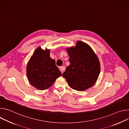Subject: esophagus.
Wrapping results in <instances>:
<instances>
[{
    "label": "esophagus",
    "mask_w": 129,
    "mask_h": 129,
    "mask_svg": "<svg viewBox=\"0 0 129 129\" xmlns=\"http://www.w3.org/2000/svg\"><path fill=\"white\" fill-rule=\"evenodd\" d=\"M59 68L60 70L61 71L62 73V72H63V71L65 69V67L64 66H60V67H59Z\"/></svg>",
    "instance_id": "esophagus-1"
}]
</instances>
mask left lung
Listing matches in <instances>:
<instances>
[{
    "instance_id": "obj_1",
    "label": "left lung",
    "mask_w": 129,
    "mask_h": 129,
    "mask_svg": "<svg viewBox=\"0 0 129 129\" xmlns=\"http://www.w3.org/2000/svg\"><path fill=\"white\" fill-rule=\"evenodd\" d=\"M70 65L63 73L70 87L84 91L96 82L100 72V63L96 55L87 44L78 41L76 47L67 49Z\"/></svg>"
}]
</instances>
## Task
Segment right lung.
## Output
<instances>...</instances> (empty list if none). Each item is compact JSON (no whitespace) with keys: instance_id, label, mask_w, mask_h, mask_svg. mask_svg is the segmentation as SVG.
<instances>
[{"instance_id":"right-lung-1","label":"right lung","mask_w":129,"mask_h":129,"mask_svg":"<svg viewBox=\"0 0 129 129\" xmlns=\"http://www.w3.org/2000/svg\"><path fill=\"white\" fill-rule=\"evenodd\" d=\"M50 51L37 49L30 59L26 72L30 84L38 90H45L52 85L62 73L56 62L49 56Z\"/></svg>"}]
</instances>
